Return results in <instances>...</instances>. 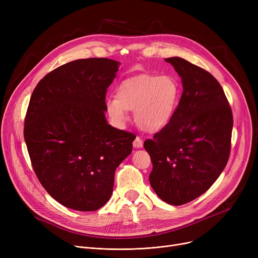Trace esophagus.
<instances>
[{"mask_svg": "<svg viewBox=\"0 0 258 258\" xmlns=\"http://www.w3.org/2000/svg\"><path fill=\"white\" fill-rule=\"evenodd\" d=\"M134 146L136 147V148H140V147H142L143 146V141H142V139L140 138V137H136V139L134 140Z\"/></svg>", "mask_w": 258, "mask_h": 258, "instance_id": "esophagus-1", "label": "esophagus"}]
</instances>
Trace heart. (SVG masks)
Here are the masks:
<instances>
[{
  "mask_svg": "<svg viewBox=\"0 0 258 258\" xmlns=\"http://www.w3.org/2000/svg\"><path fill=\"white\" fill-rule=\"evenodd\" d=\"M180 97L181 89L173 77L143 74L121 81L116 97L106 99V111L117 125L127 121L126 111H135L141 130L157 132L168 124Z\"/></svg>",
  "mask_w": 258,
  "mask_h": 258,
  "instance_id": "b5f03b06",
  "label": "heart"
}]
</instances>
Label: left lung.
<instances>
[{
	"instance_id": "8db88e82",
	"label": "left lung",
	"mask_w": 258,
	"mask_h": 258,
	"mask_svg": "<svg viewBox=\"0 0 258 258\" xmlns=\"http://www.w3.org/2000/svg\"><path fill=\"white\" fill-rule=\"evenodd\" d=\"M182 78L175 112L153 139L144 142L157 196L179 206L205 194L224 170L231 150L233 116L213 75L180 57L165 59Z\"/></svg>"
}]
</instances>
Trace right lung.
<instances>
[{"label":"right lung","mask_w":258,"mask_h":258,"mask_svg":"<svg viewBox=\"0 0 258 258\" xmlns=\"http://www.w3.org/2000/svg\"><path fill=\"white\" fill-rule=\"evenodd\" d=\"M118 66L108 58L70 61L40 79L31 95L24 125L31 164L47 192L68 208H101L116 168L132 153L135 135L104 116Z\"/></svg>","instance_id":"1"}]
</instances>
